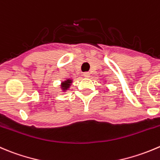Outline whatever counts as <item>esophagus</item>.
I'll return each instance as SVG.
<instances>
[{
    "label": "esophagus",
    "instance_id": "1",
    "mask_svg": "<svg viewBox=\"0 0 160 160\" xmlns=\"http://www.w3.org/2000/svg\"><path fill=\"white\" fill-rule=\"evenodd\" d=\"M83 77H86V78H88V77H90V72H83Z\"/></svg>",
    "mask_w": 160,
    "mask_h": 160
}]
</instances>
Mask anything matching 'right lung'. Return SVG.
Listing matches in <instances>:
<instances>
[{
	"instance_id": "right-lung-1",
	"label": "right lung",
	"mask_w": 160,
	"mask_h": 160,
	"mask_svg": "<svg viewBox=\"0 0 160 160\" xmlns=\"http://www.w3.org/2000/svg\"><path fill=\"white\" fill-rule=\"evenodd\" d=\"M71 83V80H66L65 82H62V89L64 90H67L68 88H69V85H70Z\"/></svg>"
}]
</instances>
